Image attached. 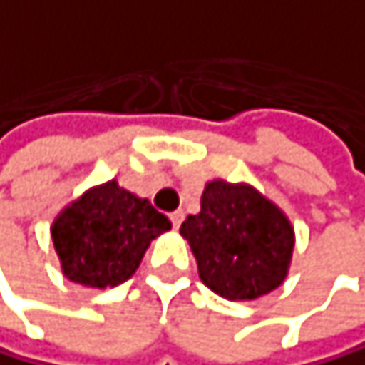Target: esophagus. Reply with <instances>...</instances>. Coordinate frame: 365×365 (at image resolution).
I'll return each instance as SVG.
<instances>
[{
	"mask_svg": "<svg viewBox=\"0 0 365 365\" xmlns=\"http://www.w3.org/2000/svg\"><path fill=\"white\" fill-rule=\"evenodd\" d=\"M170 222H173L175 229H179L181 222H184V210H175V213H170Z\"/></svg>",
	"mask_w": 365,
	"mask_h": 365,
	"instance_id": "esophagus-1",
	"label": "esophagus"
}]
</instances>
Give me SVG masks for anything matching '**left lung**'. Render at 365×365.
<instances>
[{"instance_id":"left-lung-1","label":"left lung","mask_w":365,"mask_h":365,"mask_svg":"<svg viewBox=\"0 0 365 365\" xmlns=\"http://www.w3.org/2000/svg\"><path fill=\"white\" fill-rule=\"evenodd\" d=\"M179 233L197 260L206 287L229 301H253L287 276L294 231L280 208L251 186L210 181L202 210Z\"/></svg>"}]
</instances>
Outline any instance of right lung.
<instances>
[{"instance_id":"1","label":"right lung","mask_w":365,"mask_h":365,"mask_svg":"<svg viewBox=\"0 0 365 365\" xmlns=\"http://www.w3.org/2000/svg\"><path fill=\"white\" fill-rule=\"evenodd\" d=\"M170 227V220L148 200L107 181L64 208L51 235L64 276L105 289L125 282L152 240Z\"/></svg>"}]
</instances>
